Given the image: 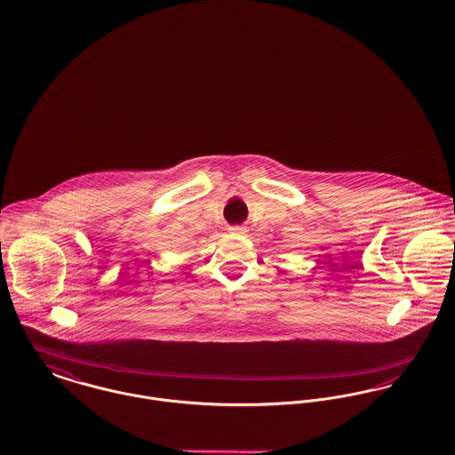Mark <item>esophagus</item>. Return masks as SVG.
Wrapping results in <instances>:
<instances>
[{"mask_svg":"<svg viewBox=\"0 0 455 455\" xmlns=\"http://www.w3.org/2000/svg\"><path fill=\"white\" fill-rule=\"evenodd\" d=\"M228 230H230V234H232V235H243V234H245V232H247V230H245V228H243V227H241V225H235V227H230V228H228Z\"/></svg>","mask_w":455,"mask_h":455,"instance_id":"1","label":"esophagus"}]
</instances>
